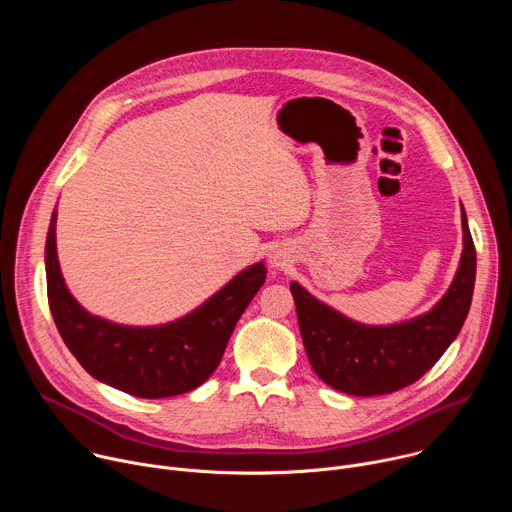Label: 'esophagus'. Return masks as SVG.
<instances>
[{
	"label": "esophagus",
	"instance_id": "34e87169",
	"mask_svg": "<svg viewBox=\"0 0 512 512\" xmlns=\"http://www.w3.org/2000/svg\"><path fill=\"white\" fill-rule=\"evenodd\" d=\"M271 265H273V267H283V265H285V259L275 253V255H271Z\"/></svg>",
	"mask_w": 512,
	"mask_h": 512
}]
</instances>
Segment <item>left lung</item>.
I'll use <instances>...</instances> for the list:
<instances>
[{"label": "left lung", "mask_w": 512, "mask_h": 512, "mask_svg": "<svg viewBox=\"0 0 512 512\" xmlns=\"http://www.w3.org/2000/svg\"><path fill=\"white\" fill-rule=\"evenodd\" d=\"M464 251L456 277L427 314L393 326H364L316 300L291 281L298 324L314 373L336 391L373 397L395 393L421 379L456 340L468 316L476 249L462 208Z\"/></svg>", "instance_id": "obj_1"}]
</instances>
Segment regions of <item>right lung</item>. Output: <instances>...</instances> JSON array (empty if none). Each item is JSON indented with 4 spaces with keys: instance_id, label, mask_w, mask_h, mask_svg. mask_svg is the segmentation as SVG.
Masks as SVG:
<instances>
[{
    "instance_id": "add662e5",
    "label": "right lung",
    "mask_w": 512,
    "mask_h": 512,
    "mask_svg": "<svg viewBox=\"0 0 512 512\" xmlns=\"http://www.w3.org/2000/svg\"><path fill=\"white\" fill-rule=\"evenodd\" d=\"M44 257L48 306L68 350L91 377L141 399L174 397L200 387L216 371L239 318L267 275L263 261L255 263L188 316L137 328L93 316L70 296L56 255V212Z\"/></svg>"
}]
</instances>
